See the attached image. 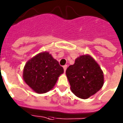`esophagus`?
Listing matches in <instances>:
<instances>
[{
  "label": "esophagus",
  "mask_w": 123,
  "mask_h": 123,
  "mask_svg": "<svg viewBox=\"0 0 123 123\" xmlns=\"http://www.w3.org/2000/svg\"><path fill=\"white\" fill-rule=\"evenodd\" d=\"M67 65H65V66H63V69H64V71H66V70H67Z\"/></svg>",
  "instance_id": "obj_1"
}]
</instances>
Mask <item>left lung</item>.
I'll list each match as a JSON object with an SVG mask.
<instances>
[{
  "label": "left lung",
  "instance_id": "8db88e82",
  "mask_svg": "<svg viewBox=\"0 0 123 123\" xmlns=\"http://www.w3.org/2000/svg\"><path fill=\"white\" fill-rule=\"evenodd\" d=\"M66 74L72 92L82 99L96 94L104 84L102 69L89 54L78 56L74 65L67 68Z\"/></svg>",
  "mask_w": 123,
  "mask_h": 123
}]
</instances>
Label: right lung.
<instances>
[{"label":"right lung","instance_id":"add662e5","mask_svg":"<svg viewBox=\"0 0 123 123\" xmlns=\"http://www.w3.org/2000/svg\"><path fill=\"white\" fill-rule=\"evenodd\" d=\"M63 72V68L49 52H42L25 64L23 78L32 91L44 94L54 88L58 77Z\"/></svg>","mask_w":123,"mask_h":123}]
</instances>
